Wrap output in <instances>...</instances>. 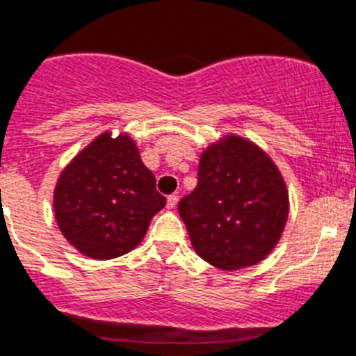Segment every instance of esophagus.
<instances>
[{
	"label": "esophagus",
	"mask_w": 356,
	"mask_h": 356,
	"mask_svg": "<svg viewBox=\"0 0 356 356\" xmlns=\"http://www.w3.org/2000/svg\"><path fill=\"white\" fill-rule=\"evenodd\" d=\"M177 201H179L177 193H173V195H168V199H166V206H168V210H173V208L177 206Z\"/></svg>",
	"instance_id": "1"
}]
</instances>
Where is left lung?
<instances>
[{
  "label": "left lung",
  "mask_w": 356,
  "mask_h": 356,
  "mask_svg": "<svg viewBox=\"0 0 356 356\" xmlns=\"http://www.w3.org/2000/svg\"><path fill=\"white\" fill-rule=\"evenodd\" d=\"M284 177L261 146L228 134L201 154L199 183L179 202L197 255L222 271L259 264L282 237Z\"/></svg>",
  "instance_id": "8db88e82"
}]
</instances>
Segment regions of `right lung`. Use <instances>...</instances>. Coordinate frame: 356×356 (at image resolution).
I'll list each match as a JSON object with an SVG mask.
<instances>
[{
	"label": "right lung",
	"mask_w": 356,
	"mask_h": 356,
	"mask_svg": "<svg viewBox=\"0 0 356 356\" xmlns=\"http://www.w3.org/2000/svg\"><path fill=\"white\" fill-rule=\"evenodd\" d=\"M166 204L155 190L136 141L103 132L59 173L54 217L67 243L85 257L108 261L139 246Z\"/></svg>",
	"instance_id": "1"
}]
</instances>
